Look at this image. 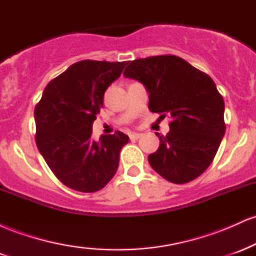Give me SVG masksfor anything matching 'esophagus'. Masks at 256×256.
<instances>
[{
    "instance_id": "34e87169",
    "label": "esophagus",
    "mask_w": 256,
    "mask_h": 256,
    "mask_svg": "<svg viewBox=\"0 0 256 256\" xmlns=\"http://www.w3.org/2000/svg\"><path fill=\"white\" fill-rule=\"evenodd\" d=\"M142 137V134H130V140H138Z\"/></svg>"
}]
</instances>
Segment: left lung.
Here are the masks:
<instances>
[{
	"mask_svg": "<svg viewBox=\"0 0 256 256\" xmlns=\"http://www.w3.org/2000/svg\"><path fill=\"white\" fill-rule=\"evenodd\" d=\"M128 64L124 77L144 85L150 112L172 118L168 134H156L160 146L148 156L149 164L171 183L194 180L212 164L225 134V104L216 83L174 55Z\"/></svg>",
	"mask_w": 256,
	"mask_h": 256,
	"instance_id": "1",
	"label": "left lung"
}]
</instances>
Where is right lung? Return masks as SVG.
<instances>
[{
    "label": "right lung",
    "mask_w": 256,
    "mask_h": 256,
    "mask_svg": "<svg viewBox=\"0 0 256 256\" xmlns=\"http://www.w3.org/2000/svg\"><path fill=\"white\" fill-rule=\"evenodd\" d=\"M124 67L125 61L73 64L49 82L34 108L38 150L58 180L73 190L98 192L118 170L128 137L116 131L94 140L91 134L104 91Z\"/></svg>",
    "instance_id": "obj_1"
}]
</instances>
